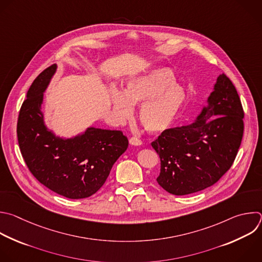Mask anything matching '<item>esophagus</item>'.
I'll use <instances>...</instances> for the list:
<instances>
[{
	"mask_svg": "<svg viewBox=\"0 0 262 262\" xmlns=\"http://www.w3.org/2000/svg\"><path fill=\"white\" fill-rule=\"evenodd\" d=\"M129 144L134 145V146H140V145H142V141L136 137H132L129 139Z\"/></svg>",
	"mask_w": 262,
	"mask_h": 262,
	"instance_id": "obj_1",
	"label": "esophagus"
}]
</instances>
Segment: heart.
I'll return each mask as SVG.
<instances>
[{"label": "heart", "instance_id": "obj_1", "mask_svg": "<svg viewBox=\"0 0 262 262\" xmlns=\"http://www.w3.org/2000/svg\"><path fill=\"white\" fill-rule=\"evenodd\" d=\"M175 81L172 71L164 67L128 80L123 92L111 90L110 100L115 114L124 119L130 115L133 105L141 103L138 116L144 128L152 134L165 130L186 103L185 90Z\"/></svg>", "mask_w": 262, "mask_h": 262}]
</instances>
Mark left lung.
<instances>
[{"label": "left lung", "instance_id": "8db88e82", "mask_svg": "<svg viewBox=\"0 0 262 262\" xmlns=\"http://www.w3.org/2000/svg\"><path fill=\"white\" fill-rule=\"evenodd\" d=\"M244 111L234 85L221 74L196 120L165 129L151 143L160 157L157 183L185 195L215 184L232 165L244 133Z\"/></svg>", "mask_w": 262, "mask_h": 262}]
</instances>
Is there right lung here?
<instances>
[{
	"instance_id": "right-lung-1",
	"label": "right lung",
	"mask_w": 262,
	"mask_h": 262,
	"mask_svg": "<svg viewBox=\"0 0 262 262\" xmlns=\"http://www.w3.org/2000/svg\"><path fill=\"white\" fill-rule=\"evenodd\" d=\"M56 68L54 63L45 69L30 87L17 121L18 144L29 169L41 184L68 199H85L104 185L113 164L127 149L128 140L120 130L96 127L71 139L49 130L41 105Z\"/></svg>"
}]
</instances>
